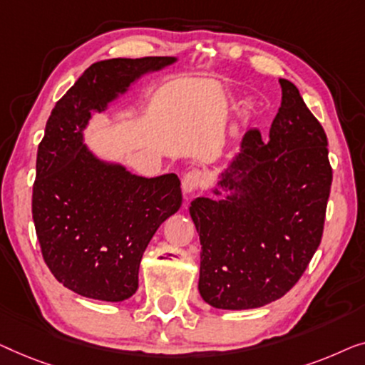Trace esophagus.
Returning a JSON list of instances; mask_svg holds the SVG:
<instances>
[{
    "mask_svg": "<svg viewBox=\"0 0 365 365\" xmlns=\"http://www.w3.org/2000/svg\"><path fill=\"white\" fill-rule=\"evenodd\" d=\"M205 182H207V177H205L203 172L200 170H190L183 175L182 178V188L185 193H193L195 190L202 188Z\"/></svg>",
    "mask_w": 365,
    "mask_h": 365,
    "instance_id": "34e87169",
    "label": "esophagus"
}]
</instances>
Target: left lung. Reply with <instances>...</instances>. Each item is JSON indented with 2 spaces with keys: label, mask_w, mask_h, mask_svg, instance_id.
Masks as SVG:
<instances>
[{
  "label": "left lung",
  "mask_w": 365,
  "mask_h": 365,
  "mask_svg": "<svg viewBox=\"0 0 365 365\" xmlns=\"http://www.w3.org/2000/svg\"><path fill=\"white\" fill-rule=\"evenodd\" d=\"M279 84L268 140L246 132L213 188L225 198L190 205L202 245L198 291L218 309H253L283 297L322 238L332 183L327 137L297 87Z\"/></svg>",
  "instance_id": "left-lung-1"
}]
</instances>
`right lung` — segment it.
<instances>
[{
    "mask_svg": "<svg viewBox=\"0 0 365 365\" xmlns=\"http://www.w3.org/2000/svg\"><path fill=\"white\" fill-rule=\"evenodd\" d=\"M175 61L165 56L92 64L46 124L33 187L36 235L54 278L84 297L129 299L147 245L182 205L175 173L145 178L101 160L84 143V129L94 112H104L143 74Z\"/></svg>",
    "mask_w": 365,
    "mask_h": 365,
    "instance_id": "1",
    "label": "right lung"
}]
</instances>
